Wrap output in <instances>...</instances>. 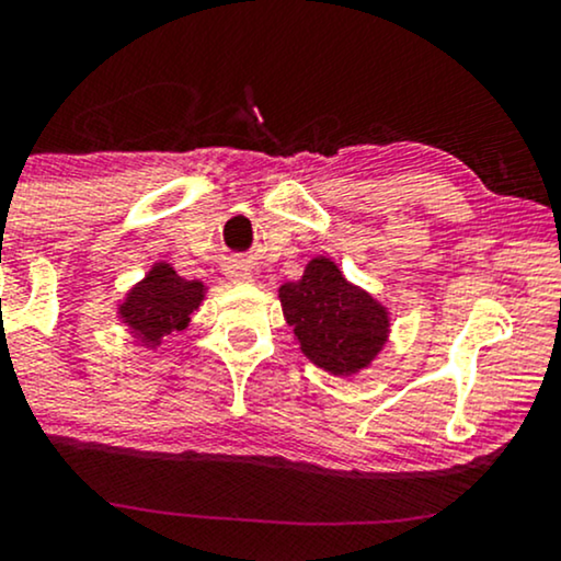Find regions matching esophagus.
<instances>
[{
  "instance_id": "1",
  "label": "esophagus",
  "mask_w": 561,
  "mask_h": 561,
  "mask_svg": "<svg viewBox=\"0 0 561 561\" xmlns=\"http://www.w3.org/2000/svg\"><path fill=\"white\" fill-rule=\"evenodd\" d=\"M227 274H229L231 282H250V279H253V272H250L244 263H231V266L227 268Z\"/></svg>"
}]
</instances>
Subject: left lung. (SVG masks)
<instances>
[{"label":"left lung","mask_w":561,"mask_h":561,"mask_svg":"<svg viewBox=\"0 0 561 561\" xmlns=\"http://www.w3.org/2000/svg\"><path fill=\"white\" fill-rule=\"evenodd\" d=\"M279 300L300 351L330 375H358L388 343V308L324 255L308 261L298 282L282 285Z\"/></svg>","instance_id":"1"}]
</instances>
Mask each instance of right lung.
Masks as SVG:
<instances>
[{"label":"right lung","mask_w":561,"mask_h":561,"mask_svg":"<svg viewBox=\"0 0 561 561\" xmlns=\"http://www.w3.org/2000/svg\"><path fill=\"white\" fill-rule=\"evenodd\" d=\"M205 298L203 282H186L171 263H156L139 285L126 293L118 319L145 347H158L163 337L190 327V317Z\"/></svg>","instance_id":"1"}]
</instances>
